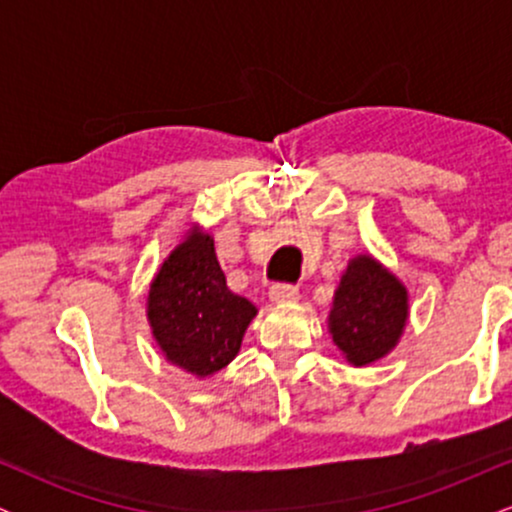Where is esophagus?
<instances>
[{"label":"esophagus","instance_id":"1","mask_svg":"<svg viewBox=\"0 0 512 512\" xmlns=\"http://www.w3.org/2000/svg\"><path fill=\"white\" fill-rule=\"evenodd\" d=\"M269 298L274 303H293L298 298V289L291 284H276L269 289Z\"/></svg>","mask_w":512,"mask_h":512}]
</instances>
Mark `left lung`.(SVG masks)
Segmentation results:
<instances>
[{
    "label": "left lung",
    "mask_w": 512,
    "mask_h": 512,
    "mask_svg": "<svg viewBox=\"0 0 512 512\" xmlns=\"http://www.w3.org/2000/svg\"><path fill=\"white\" fill-rule=\"evenodd\" d=\"M409 320L407 286L363 252L349 260L334 291L327 327L346 363L363 368L390 354Z\"/></svg>",
    "instance_id": "left-lung-1"
}]
</instances>
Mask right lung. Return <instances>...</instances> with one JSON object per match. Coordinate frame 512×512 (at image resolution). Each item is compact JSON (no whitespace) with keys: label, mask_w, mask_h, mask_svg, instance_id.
<instances>
[{"label":"right lung","mask_w":512,"mask_h":512,"mask_svg":"<svg viewBox=\"0 0 512 512\" xmlns=\"http://www.w3.org/2000/svg\"><path fill=\"white\" fill-rule=\"evenodd\" d=\"M255 315V305L226 286L214 238L197 223L163 260L146 296V320L161 354L199 380L238 356Z\"/></svg>","instance_id":"obj_1"}]
</instances>
